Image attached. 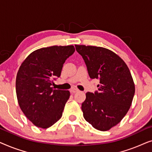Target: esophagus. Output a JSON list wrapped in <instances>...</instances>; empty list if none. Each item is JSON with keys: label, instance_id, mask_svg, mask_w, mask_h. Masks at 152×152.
<instances>
[{"label": "esophagus", "instance_id": "1", "mask_svg": "<svg viewBox=\"0 0 152 152\" xmlns=\"http://www.w3.org/2000/svg\"><path fill=\"white\" fill-rule=\"evenodd\" d=\"M78 91H79V90L77 88H75V87H72V88L70 89V92L71 93H77V92H78Z\"/></svg>", "mask_w": 152, "mask_h": 152}]
</instances>
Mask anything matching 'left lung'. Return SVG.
<instances>
[{
    "instance_id": "left-lung-1",
    "label": "left lung",
    "mask_w": 152,
    "mask_h": 152,
    "mask_svg": "<svg viewBox=\"0 0 152 152\" xmlns=\"http://www.w3.org/2000/svg\"><path fill=\"white\" fill-rule=\"evenodd\" d=\"M89 77L99 80L98 91L86 93L82 104L84 119L95 129L107 131L121 121L132 105L134 80L124 61L104 48L75 45Z\"/></svg>"
}]
</instances>
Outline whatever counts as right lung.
Here are the masks:
<instances>
[{
	"mask_svg": "<svg viewBox=\"0 0 152 152\" xmlns=\"http://www.w3.org/2000/svg\"><path fill=\"white\" fill-rule=\"evenodd\" d=\"M75 50L73 45L43 48L32 52L20 66L16 79L18 104L38 127L48 128L61 118L70 92L51 86Z\"/></svg>",
	"mask_w": 152,
	"mask_h": 152,
	"instance_id": "obj_1",
	"label": "right lung"
}]
</instances>
